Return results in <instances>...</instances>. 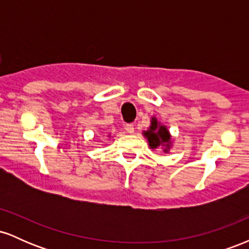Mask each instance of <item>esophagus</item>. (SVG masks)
I'll use <instances>...</instances> for the list:
<instances>
[{"label":"esophagus","mask_w":249,"mask_h":249,"mask_svg":"<svg viewBox=\"0 0 249 249\" xmlns=\"http://www.w3.org/2000/svg\"><path fill=\"white\" fill-rule=\"evenodd\" d=\"M125 131H126L127 133H133L134 132V125L133 124H126L124 126Z\"/></svg>","instance_id":"obj_1"}]
</instances>
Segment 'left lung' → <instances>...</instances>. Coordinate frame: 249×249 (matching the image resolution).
<instances>
[{
    "label": "left lung",
    "instance_id": "left-lung-1",
    "mask_svg": "<svg viewBox=\"0 0 249 249\" xmlns=\"http://www.w3.org/2000/svg\"><path fill=\"white\" fill-rule=\"evenodd\" d=\"M145 138H147L148 146L151 148L164 147V152H167L171 147V134L167 127L157 121L156 117L151 118V126L144 132Z\"/></svg>",
    "mask_w": 249,
    "mask_h": 249
}]
</instances>
